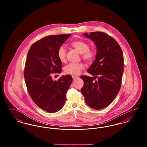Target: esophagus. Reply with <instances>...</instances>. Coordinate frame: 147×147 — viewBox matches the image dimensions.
Returning a JSON list of instances; mask_svg holds the SVG:
<instances>
[{"mask_svg":"<svg viewBox=\"0 0 147 147\" xmlns=\"http://www.w3.org/2000/svg\"><path fill=\"white\" fill-rule=\"evenodd\" d=\"M72 77H73V80H76V79L79 78V77H77V76H73Z\"/></svg>","mask_w":147,"mask_h":147,"instance_id":"obj_1","label":"esophagus"}]
</instances>
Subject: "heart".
Segmentation results:
<instances>
[{
  "label": "heart",
  "mask_w": 147,
  "mask_h": 147,
  "mask_svg": "<svg viewBox=\"0 0 147 147\" xmlns=\"http://www.w3.org/2000/svg\"><path fill=\"white\" fill-rule=\"evenodd\" d=\"M70 46L81 54L82 58L85 61L91 62L95 59V51L89 49V45L88 42L83 40H76L70 42ZM57 56L61 62H65L66 49L63 46H60L57 50ZM84 68V64L82 63H69L64 67V71L67 74L77 76Z\"/></svg>",
  "instance_id": "obj_1"
}]
</instances>
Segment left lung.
Instances as JSON below:
<instances>
[{
    "label": "left lung",
    "instance_id": "left-lung-1",
    "mask_svg": "<svg viewBox=\"0 0 147 147\" xmlns=\"http://www.w3.org/2000/svg\"><path fill=\"white\" fill-rule=\"evenodd\" d=\"M84 35L94 41L97 49L96 59L87 72L94 77L82 76L81 91L86 104L95 110L110 105L118 94L123 73V55L119 43L102 32ZM97 77L98 80L95 81Z\"/></svg>",
    "mask_w": 147,
    "mask_h": 147
}]
</instances>
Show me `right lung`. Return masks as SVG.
Masks as SVG:
<instances>
[{
	"label": "right lung",
	"instance_id": "1",
	"mask_svg": "<svg viewBox=\"0 0 147 147\" xmlns=\"http://www.w3.org/2000/svg\"><path fill=\"white\" fill-rule=\"evenodd\" d=\"M70 36L45 37L35 42L28 51L24 71L27 89L35 104L46 112L55 113L63 107L73 81L70 75L63 76L57 81L52 78L53 74L62 71L57 50Z\"/></svg>",
	"mask_w": 147,
	"mask_h": 147
}]
</instances>
